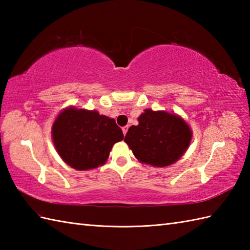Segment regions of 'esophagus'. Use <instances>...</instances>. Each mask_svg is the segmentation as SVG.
Listing matches in <instances>:
<instances>
[{
  "mask_svg": "<svg viewBox=\"0 0 250 250\" xmlns=\"http://www.w3.org/2000/svg\"><path fill=\"white\" fill-rule=\"evenodd\" d=\"M128 129H129V126H124V128H122V132H124V135L126 134V132H128Z\"/></svg>",
  "mask_w": 250,
  "mask_h": 250,
  "instance_id": "34e87169",
  "label": "esophagus"
}]
</instances>
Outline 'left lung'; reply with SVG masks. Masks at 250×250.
I'll return each mask as SVG.
<instances>
[{"instance_id":"left-lung-1","label":"left lung","mask_w":250,"mask_h":250,"mask_svg":"<svg viewBox=\"0 0 250 250\" xmlns=\"http://www.w3.org/2000/svg\"><path fill=\"white\" fill-rule=\"evenodd\" d=\"M191 136L189 125L180 117L146 109L139 117V125L130 126L125 142L141 162L163 167L184 155Z\"/></svg>"}]
</instances>
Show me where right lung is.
I'll return each mask as SVG.
<instances>
[{"label": "right lung", "instance_id": "obj_1", "mask_svg": "<svg viewBox=\"0 0 250 250\" xmlns=\"http://www.w3.org/2000/svg\"><path fill=\"white\" fill-rule=\"evenodd\" d=\"M52 140L63 161L84 171L107 160L115 143L124 140L116 121L95 110L66 108L52 125Z\"/></svg>", "mask_w": 250, "mask_h": 250}]
</instances>
